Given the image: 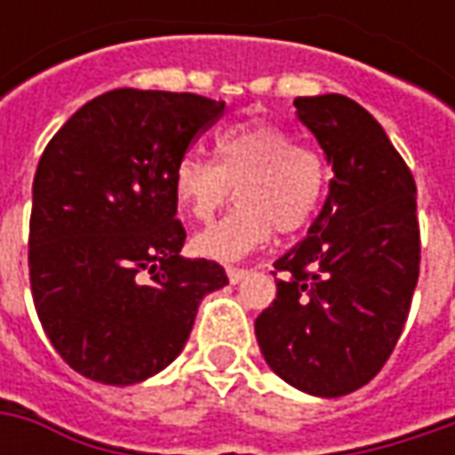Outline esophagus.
<instances>
[{
	"label": "esophagus",
	"mask_w": 455,
	"mask_h": 455,
	"mask_svg": "<svg viewBox=\"0 0 455 455\" xmlns=\"http://www.w3.org/2000/svg\"><path fill=\"white\" fill-rule=\"evenodd\" d=\"M248 275L245 268H235V266H228V278H230V283H237V281H243Z\"/></svg>",
	"instance_id": "esophagus-1"
}]
</instances>
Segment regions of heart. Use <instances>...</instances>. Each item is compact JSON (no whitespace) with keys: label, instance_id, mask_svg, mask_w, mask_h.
I'll list each match as a JSON object with an SVG mask.
<instances>
[{"label":"heart","instance_id":"obj_1","mask_svg":"<svg viewBox=\"0 0 455 455\" xmlns=\"http://www.w3.org/2000/svg\"><path fill=\"white\" fill-rule=\"evenodd\" d=\"M218 159L187 151L174 166L172 189L184 212L210 220L233 197L237 204L225 220L195 235V253L233 263L266 245L273 228L299 233L322 207L329 169L316 147L268 121H243L220 129Z\"/></svg>","mask_w":455,"mask_h":455}]
</instances>
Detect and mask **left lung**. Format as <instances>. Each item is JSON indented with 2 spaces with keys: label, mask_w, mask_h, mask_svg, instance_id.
Segmentation results:
<instances>
[{
  "label": "left lung",
  "mask_w": 455,
  "mask_h": 455,
  "mask_svg": "<svg viewBox=\"0 0 455 455\" xmlns=\"http://www.w3.org/2000/svg\"><path fill=\"white\" fill-rule=\"evenodd\" d=\"M293 106L334 177L308 235L273 263L281 278L255 337L281 379L339 397L382 370L408 322L420 273L415 180L352 98H296Z\"/></svg>",
  "instance_id": "left-lung-1"
}]
</instances>
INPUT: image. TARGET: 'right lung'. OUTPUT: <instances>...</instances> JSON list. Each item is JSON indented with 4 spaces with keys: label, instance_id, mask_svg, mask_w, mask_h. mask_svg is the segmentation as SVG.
<instances>
[{
    "label": "right lung",
    "instance_id": "add662e5",
    "mask_svg": "<svg viewBox=\"0 0 455 455\" xmlns=\"http://www.w3.org/2000/svg\"><path fill=\"white\" fill-rule=\"evenodd\" d=\"M225 111L197 93L116 88L44 147L32 184L29 286L44 334L76 372L133 385L189 339L215 260L180 255L174 166Z\"/></svg>",
    "mask_w": 455,
    "mask_h": 455
}]
</instances>
